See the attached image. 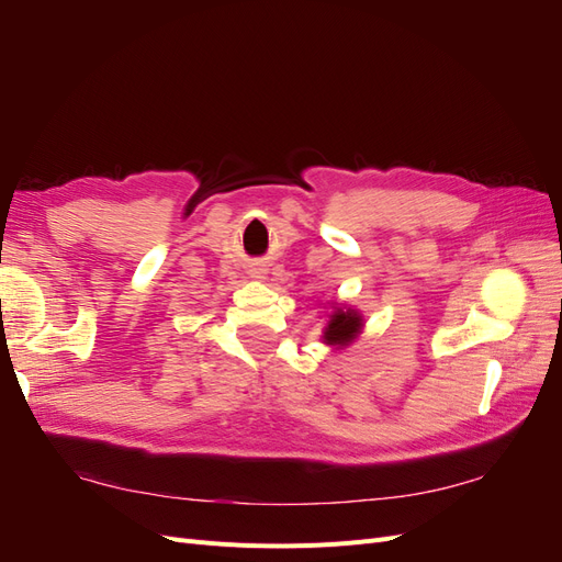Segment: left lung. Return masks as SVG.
<instances>
[{"label": "left lung", "mask_w": 562, "mask_h": 562, "mask_svg": "<svg viewBox=\"0 0 562 562\" xmlns=\"http://www.w3.org/2000/svg\"><path fill=\"white\" fill-rule=\"evenodd\" d=\"M359 330H361V316L359 314H356V312H337L330 318L326 335H323V337H326L328 345H345Z\"/></svg>", "instance_id": "1"}]
</instances>
